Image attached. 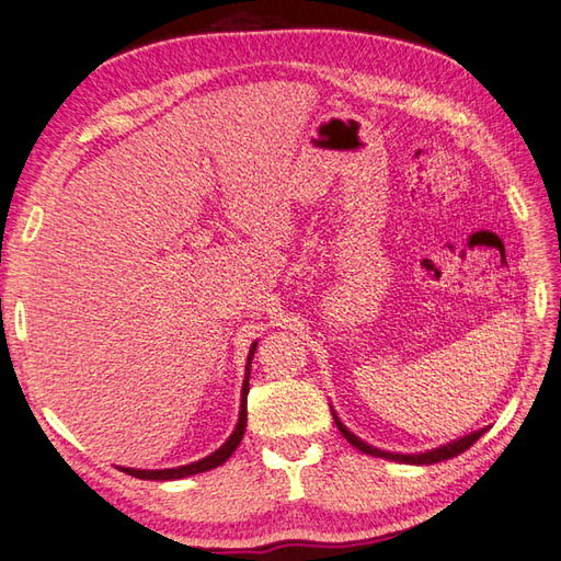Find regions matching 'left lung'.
Here are the masks:
<instances>
[{
  "label": "left lung",
  "instance_id": "obj_1",
  "mask_svg": "<svg viewBox=\"0 0 561 561\" xmlns=\"http://www.w3.org/2000/svg\"><path fill=\"white\" fill-rule=\"evenodd\" d=\"M331 411H333V419H335L337 431L343 433L345 440H347L350 445H353V447H357L359 453L371 455V457L391 459V462H401V465H435V462H443V459L457 457V455H462L465 449H469L471 445H474V443L479 440V437L489 431V427H481V431H474V433H469V435L457 437V440H453V443H445V445H440V447L425 449V453H411V455H403V453H387V449H379V447H375V445L365 443V440H362V437H357L353 431H350V427H347L343 421L337 419V413H335L333 405H331Z\"/></svg>",
  "mask_w": 561,
  "mask_h": 561
}]
</instances>
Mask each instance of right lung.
<instances>
[{
    "label": "right lung",
    "instance_id": "right-lung-1",
    "mask_svg": "<svg viewBox=\"0 0 561 561\" xmlns=\"http://www.w3.org/2000/svg\"><path fill=\"white\" fill-rule=\"evenodd\" d=\"M257 350V340L250 345L248 362H245V379H243V389H240V413H238V423L233 427V433L228 435V440L214 449L211 455H206L202 459H196L192 465H182V467H170V469H134V467H116L124 471L128 477L136 479H146V481H174V479H186L194 474H204V471H211L216 467H221L226 459L236 453L240 440L245 435V425H248V391H250V365H252V355Z\"/></svg>",
    "mask_w": 561,
    "mask_h": 561
}]
</instances>
